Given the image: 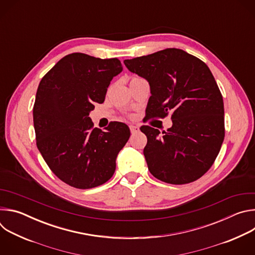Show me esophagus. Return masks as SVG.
Returning <instances> with one entry per match:
<instances>
[{
	"mask_svg": "<svg viewBox=\"0 0 255 255\" xmlns=\"http://www.w3.org/2000/svg\"><path fill=\"white\" fill-rule=\"evenodd\" d=\"M129 128H130V131H131V133H132V134H135V133L139 132V127H138V126L130 125V126H129Z\"/></svg>",
	"mask_w": 255,
	"mask_h": 255,
	"instance_id": "esophagus-1",
	"label": "esophagus"
}]
</instances>
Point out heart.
Wrapping results in <instances>:
<instances>
[{
  "label": "heart",
  "instance_id": "heart-1",
  "mask_svg": "<svg viewBox=\"0 0 255 255\" xmlns=\"http://www.w3.org/2000/svg\"><path fill=\"white\" fill-rule=\"evenodd\" d=\"M135 79H139V78H137V77H135V78H133V79H132V80H135ZM132 80H131V81H132Z\"/></svg>",
  "mask_w": 255,
  "mask_h": 255
}]
</instances>
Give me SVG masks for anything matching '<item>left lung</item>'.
<instances>
[{
  "mask_svg": "<svg viewBox=\"0 0 255 255\" xmlns=\"http://www.w3.org/2000/svg\"><path fill=\"white\" fill-rule=\"evenodd\" d=\"M126 67L146 80L148 118L171 112L167 131L142 126L147 144L143 153L151 174L172 185H185L204 175L214 163L225 136L224 104L210 68L177 48L125 59Z\"/></svg>",
  "mask_w": 255,
  "mask_h": 255,
  "instance_id": "left-lung-1",
  "label": "left lung"
}]
</instances>
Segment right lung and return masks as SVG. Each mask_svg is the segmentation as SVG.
Segmentation results:
<instances>
[{
  "instance_id": "1",
  "label": "right lung",
  "mask_w": 255,
  "mask_h": 255,
  "mask_svg": "<svg viewBox=\"0 0 255 255\" xmlns=\"http://www.w3.org/2000/svg\"><path fill=\"white\" fill-rule=\"evenodd\" d=\"M123 70L117 58L85 53L61 58L42 78L33 108L36 144L52 172L77 189L105 184L129 137V127L111 122L94 128L90 112L105 101L108 87Z\"/></svg>"
}]
</instances>
